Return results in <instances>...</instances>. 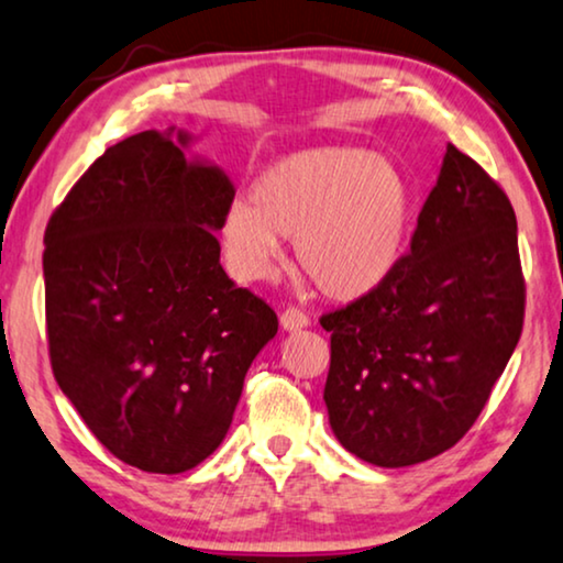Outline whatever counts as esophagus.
I'll use <instances>...</instances> for the list:
<instances>
[{"instance_id":"esophagus-1","label":"esophagus","mask_w":563,"mask_h":563,"mask_svg":"<svg viewBox=\"0 0 563 563\" xmlns=\"http://www.w3.org/2000/svg\"><path fill=\"white\" fill-rule=\"evenodd\" d=\"M279 322H282L284 330H289V333H291V330H302V328L310 325V318H307L302 310H297V307H289V310L282 312Z\"/></svg>"}]
</instances>
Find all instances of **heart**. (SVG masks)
<instances>
[{"instance_id": "b5f03b06", "label": "heart", "mask_w": 563, "mask_h": 563, "mask_svg": "<svg viewBox=\"0 0 563 563\" xmlns=\"http://www.w3.org/2000/svg\"><path fill=\"white\" fill-rule=\"evenodd\" d=\"M220 220L228 272L272 279L282 238L322 295L353 302L395 274L415 220V191L395 164L364 145H314L276 158Z\"/></svg>"}]
</instances>
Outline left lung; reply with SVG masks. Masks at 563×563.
<instances>
[{
	"label": "left lung",
	"instance_id": "obj_1",
	"mask_svg": "<svg viewBox=\"0 0 563 563\" xmlns=\"http://www.w3.org/2000/svg\"><path fill=\"white\" fill-rule=\"evenodd\" d=\"M522 312L510 199L449 143L410 253L379 289L320 320L322 399L343 449L399 468L456 445L520 341Z\"/></svg>",
	"mask_w": 563,
	"mask_h": 563
}]
</instances>
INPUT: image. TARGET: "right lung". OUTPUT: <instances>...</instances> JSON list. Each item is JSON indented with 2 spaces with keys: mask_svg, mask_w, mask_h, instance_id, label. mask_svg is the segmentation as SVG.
<instances>
[{
  "mask_svg": "<svg viewBox=\"0 0 563 563\" xmlns=\"http://www.w3.org/2000/svg\"><path fill=\"white\" fill-rule=\"evenodd\" d=\"M187 130L107 148L45 228V322L58 387L107 451L181 474L225 438L258 351L279 330L235 287L214 233L235 187L189 158Z\"/></svg>",
  "mask_w": 563,
  "mask_h": 563,
  "instance_id": "1",
  "label": "right lung"
}]
</instances>
